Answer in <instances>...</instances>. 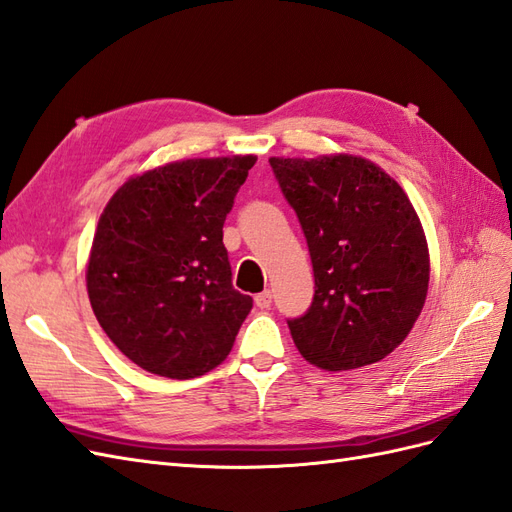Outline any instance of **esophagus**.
Instances as JSON below:
<instances>
[{
  "mask_svg": "<svg viewBox=\"0 0 512 512\" xmlns=\"http://www.w3.org/2000/svg\"><path fill=\"white\" fill-rule=\"evenodd\" d=\"M255 305H257L259 309H268V307L272 305V292L266 290V292L257 294V296H255Z\"/></svg>",
  "mask_w": 512,
  "mask_h": 512,
  "instance_id": "1",
  "label": "esophagus"
}]
</instances>
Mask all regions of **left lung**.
I'll return each instance as SVG.
<instances>
[{"mask_svg": "<svg viewBox=\"0 0 512 512\" xmlns=\"http://www.w3.org/2000/svg\"><path fill=\"white\" fill-rule=\"evenodd\" d=\"M307 238L316 294L287 320L300 355L322 370L385 359L424 309L430 257L400 183L359 155L270 157Z\"/></svg>", "mask_w": 512, "mask_h": 512, "instance_id": "obj_1", "label": "left lung"}]
</instances>
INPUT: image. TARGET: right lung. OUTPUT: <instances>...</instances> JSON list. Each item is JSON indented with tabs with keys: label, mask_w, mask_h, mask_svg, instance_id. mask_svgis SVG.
I'll return each instance as SVG.
<instances>
[{
	"label": "right lung",
	"mask_w": 512,
	"mask_h": 512,
	"mask_svg": "<svg viewBox=\"0 0 512 512\" xmlns=\"http://www.w3.org/2000/svg\"><path fill=\"white\" fill-rule=\"evenodd\" d=\"M255 155L157 166L112 194L90 248V307L112 344L157 376H203L233 348L253 298L233 290L222 225Z\"/></svg>",
	"instance_id": "obj_1"
}]
</instances>
